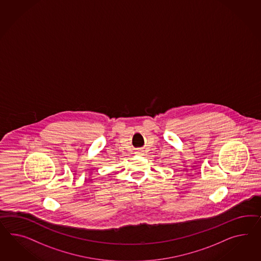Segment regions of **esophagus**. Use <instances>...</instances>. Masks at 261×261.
Segmentation results:
<instances>
[{
  "instance_id": "1",
  "label": "esophagus",
  "mask_w": 261,
  "mask_h": 261,
  "mask_svg": "<svg viewBox=\"0 0 261 261\" xmlns=\"http://www.w3.org/2000/svg\"><path fill=\"white\" fill-rule=\"evenodd\" d=\"M135 153H136V154H142V151H141V150H137V151H136V152H135Z\"/></svg>"
}]
</instances>
